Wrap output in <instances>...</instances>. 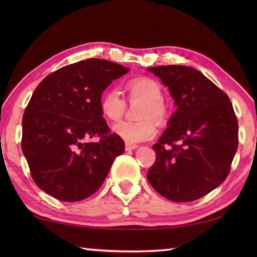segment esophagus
Masks as SVG:
<instances>
[{
    "label": "esophagus",
    "mask_w": 257,
    "mask_h": 257,
    "mask_svg": "<svg viewBox=\"0 0 257 257\" xmlns=\"http://www.w3.org/2000/svg\"><path fill=\"white\" fill-rule=\"evenodd\" d=\"M137 145H135V144H128V143H126V145H125V149H126V151H132V150H136L137 149Z\"/></svg>",
    "instance_id": "1"
}]
</instances>
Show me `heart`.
<instances>
[{"instance_id":"obj_1","label":"heart","mask_w":257,"mask_h":257,"mask_svg":"<svg viewBox=\"0 0 257 257\" xmlns=\"http://www.w3.org/2000/svg\"><path fill=\"white\" fill-rule=\"evenodd\" d=\"M130 101H142L137 121H119L113 125V132L127 143H140L152 139L157 133V124L163 125L168 118V110L164 101V92L157 80L149 77H138L126 84ZM103 114L110 120H118L126 110V101L120 91L111 87L105 91L100 100Z\"/></svg>"}]
</instances>
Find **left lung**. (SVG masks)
Instances as JSON below:
<instances>
[{
	"mask_svg": "<svg viewBox=\"0 0 257 257\" xmlns=\"http://www.w3.org/2000/svg\"><path fill=\"white\" fill-rule=\"evenodd\" d=\"M168 86L177 105L152 149L156 161L147 172L152 187L174 202L208 194L226 180L238 145V126L229 98L194 68H149Z\"/></svg>",
	"mask_w": 257,
	"mask_h": 257,
	"instance_id": "obj_1",
	"label": "left lung"
}]
</instances>
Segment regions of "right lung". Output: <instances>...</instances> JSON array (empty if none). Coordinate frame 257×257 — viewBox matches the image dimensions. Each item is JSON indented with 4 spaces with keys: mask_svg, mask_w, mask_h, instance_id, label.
<instances>
[{
    "mask_svg": "<svg viewBox=\"0 0 257 257\" xmlns=\"http://www.w3.org/2000/svg\"><path fill=\"white\" fill-rule=\"evenodd\" d=\"M128 70L90 58L66 65L38 84L23 114L22 151L42 191L73 202L103 185L125 144L103 118L101 93ZM94 136L100 140L89 142Z\"/></svg>",
    "mask_w": 257,
    "mask_h": 257,
    "instance_id": "obj_1",
    "label": "right lung"
}]
</instances>
